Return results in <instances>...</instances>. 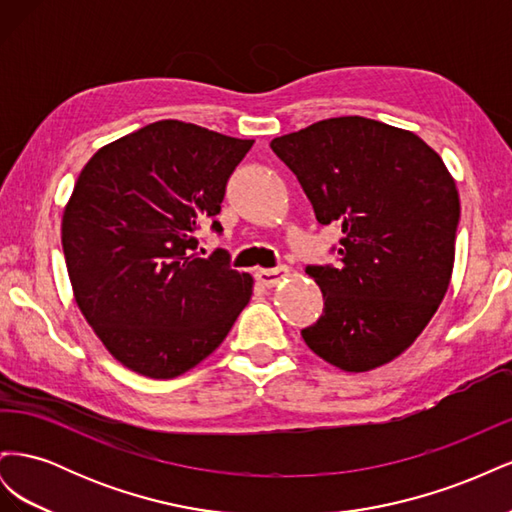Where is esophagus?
I'll return each mask as SVG.
<instances>
[{
  "label": "esophagus",
  "instance_id": "1",
  "mask_svg": "<svg viewBox=\"0 0 512 512\" xmlns=\"http://www.w3.org/2000/svg\"><path fill=\"white\" fill-rule=\"evenodd\" d=\"M288 275V269L286 267H275V269H260L256 271V280L260 286L265 288H273L277 282L284 280V277Z\"/></svg>",
  "mask_w": 512,
  "mask_h": 512
}]
</instances>
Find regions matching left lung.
<instances>
[{
    "label": "left lung",
    "mask_w": 512,
    "mask_h": 512,
    "mask_svg": "<svg viewBox=\"0 0 512 512\" xmlns=\"http://www.w3.org/2000/svg\"><path fill=\"white\" fill-rule=\"evenodd\" d=\"M320 224H337V265H309L324 309L301 331L320 359L369 371L412 346L451 282L459 194L442 158L408 130L333 117L273 138Z\"/></svg>",
    "instance_id": "obj_1"
}]
</instances>
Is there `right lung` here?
<instances>
[{
  "label": "right lung",
  "instance_id": "1",
  "mask_svg": "<svg viewBox=\"0 0 512 512\" xmlns=\"http://www.w3.org/2000/svg\"><path fill=\"white\" fill-rule=\"evenodd\" d=\"M254 141L164 119L102 147L76 179L61 245L76 305L106 350L136 374H185L218 348L254 280L226 250L196 254Z\"/></svg>",
  "mask_w": 512,
  "mask_h": 512
}]
</instances>
